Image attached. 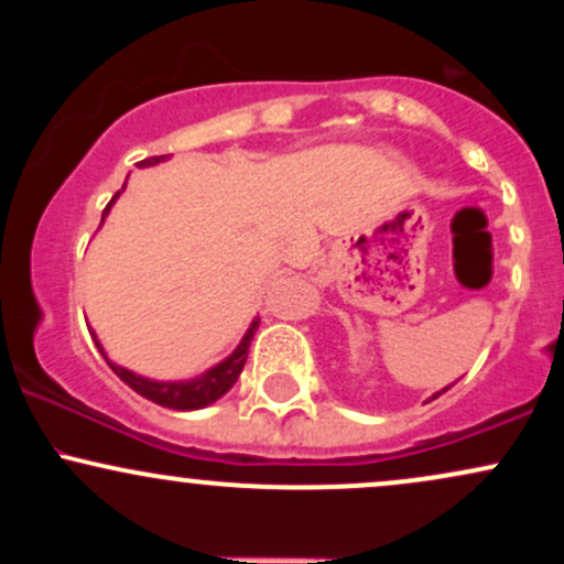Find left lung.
<instances>
[{
  "label": "left lung",
  "instance_id": "obj_1",
  "mask_svg": "<svg viewBox=\"0 0 564 564\" xmlns=\"http://www.w3.org/2000/svg\"><path fill=\"white\" fill-rule=\"evenodd\" d=\"M445 390H448V387H445ZM445 390H440V392H435V394H432V400H435V398H440V394H443Z\"/></svg>",
  "mask_w": 564,
  "mask_h": 564
}]
</instances>
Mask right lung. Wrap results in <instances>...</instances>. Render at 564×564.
Here are the masks:
<instances>
[{
    "label": "right lung",
    "mask_w": 564,
    "mask_h": 564,
    "mask_svg": "<svg viewBox=\"0 0 564 564\" xmlns=\"http://www.w3.org/2000/svg\"><path fill=\"white\" fill-rule=\"evenodd\" d=\"M166 159H170V156H153V159L140 161L138 166H156V164H161V161H166ZM121 191H124V187H121ZM121 191L116 193V196L111 198V204L106 206L100 225L106 223L108 212H111L113 200L121 196ZM257 326H260V318L251 321V326L246 328L243 339L238 341V347L232 349L228 358L219 360L217 366L206 368L204 373H198V377H193V379H177V381L148 379V377H140V373L129 371V368H124V366L113 364V360L106 355V349H102L100 339H97V334L93 332V328H89V334H93L97 349H100V355H102V358H106V364L111 366V371L116 373V377L124 381L127 387H132L134 392L142 394V398L151 400V403L164 405V408H174V411H198V408H206V405L217 403V400L223 398V394L228 392L232 384H236V379L241 377L243 364H246V355H249V345H251V339H254Z\"/></svg>",
    "instance_id": "right-lung-1"
}]
</instances>
